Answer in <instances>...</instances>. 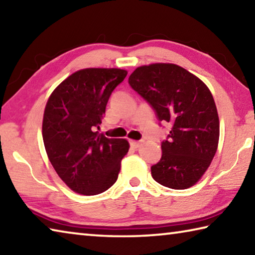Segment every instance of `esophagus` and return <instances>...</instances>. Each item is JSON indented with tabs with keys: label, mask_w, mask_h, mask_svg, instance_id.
<instances>
[{
	"label": "esophagus",
	"mask_w": 255,
	"mask_h": 255,
	"mask_svg": "<svg viewBox=\"0 0 255 255\" xmlns=\"http://www.w3.org/2000/svg\"><path fill=\"white\" fill-rule=\"evenodd\" d=\"M130 146L132 148L137 149L138 147H140L141 146V140L140 141H136V140H130Z\"/></svg>",
	"instance_id": "34e87169"
}]
</instances>
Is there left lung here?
<instances>
[{
    "label": "left lung",
    "mask_w": 255,
    "mask_h": 255,
    "mask_svg": "<svg viewBox=\"0 0 255 255\" xmlns=\"http://www.w3.org/2000/svg\"><path fill=\"white\" fill-rule=\"evenodd\" d=\"M129 85L172 128L162 141V157L150 167L164 187H192L208 169L219 139L214 98L201 80L174 64H152L132 72Z\"/></svg>",
    "instance_id": "8db88e82"
}]
</instances>
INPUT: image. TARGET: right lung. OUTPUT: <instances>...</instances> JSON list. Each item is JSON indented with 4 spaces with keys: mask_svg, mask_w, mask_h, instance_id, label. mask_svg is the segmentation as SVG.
<instances>
[{
    "mask_svg": "<svg viewBox=\"0 0 255 255\" xmlns=\"http://www.w3.org/2000/svg\"><path fill=\"white\" fill-rule=\"evenodd\" d=\"M127 76L120 68H85L51 93L42 120L47 155L59 178L85 196L105 192L118 179L126 139L98 130L111 93Z\"/></svg>",
    "mask_w": 255,
    "mask_h": 255,
    "instance_id": "obj_1",
    "label": "right lung"
}]
</instances>
